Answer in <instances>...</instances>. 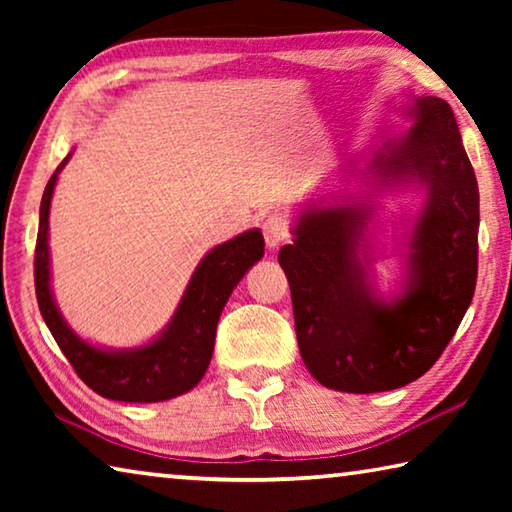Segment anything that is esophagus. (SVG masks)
I'll return each mask as SVG.
<instances>
[{"mask_svg":"<svg viewBox=\"0 0 512 512\" xmlns=\"http://www.w3.org/2000/svg\"><path fill=\"white\" fill-rule=\"evenodd\" d=\"M262 230H264L266 246L275 250L284 239L289 237V221L284 219L282 214H271V216H266V219H264Z\"/></svg>","mask_w":512,"mask_h":512,"instance_id":"1","label":"esophagus"}]
</instances>
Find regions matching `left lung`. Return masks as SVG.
I'll use <instances>...</instances> for the list:
<instances>
[{
    "mask_svg": "<svg viewBox=\"0 0 512 512\" xmlns=\"http://www.w3.org/2000/svg\"><path fill=\"white\" fill-rule=\"evenodd\" d=\"M411 128L366 167L343 164L345 189L296 214L277 255L287 273L298 348L318 384L341 393L395 391L422 377L470 307L479 257V185L449 103L411 97ZM357 182V193L347 187ZM384 191L421 196L403 229V280L384 297L369 232Z\"/></svg>",
    "mask_w": 512,
    "mask_h": 512,
    "instance_id": "1",
    "label": "left lung"
}]
</instances>
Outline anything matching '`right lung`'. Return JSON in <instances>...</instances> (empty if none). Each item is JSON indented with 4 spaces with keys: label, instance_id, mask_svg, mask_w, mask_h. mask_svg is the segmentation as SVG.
I'll use <instances>...</instances> for the list:
<instances>
[{
    "label": "right lung",
    "instance_id": "add662e5",
    "mask_svg": "<svg viewBox=\"0 0 512 512\" xmlns=\"http://www.w3.org/2000/svg\"><path fill=\"white\" fill-rule=\"evenodd\" d=\"M74 151L58 164L49 178L40 203L36 241V296L40 314L51 336L72 363L76 375L94 393L117 402H164L198 384L212 361L216 325L232 289L241 277L264 257L262 230H246L235 239L212 248L180 298V305L158 336L135 348H103L81 339L60 314L51 291L49 257V207L58 183V173Z\"/></svg>",
    "mask_w": 512,
    "mask_h": 512
}]
</instances>
